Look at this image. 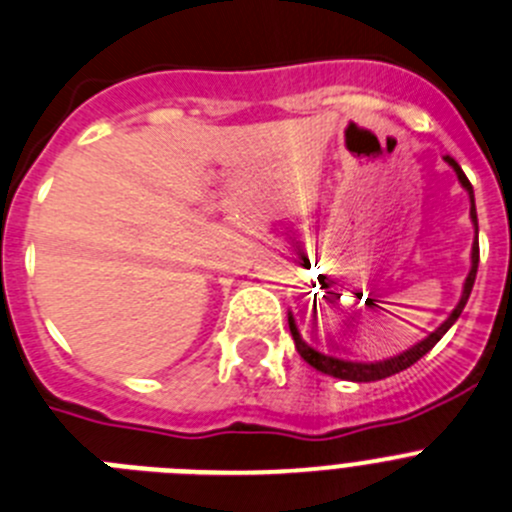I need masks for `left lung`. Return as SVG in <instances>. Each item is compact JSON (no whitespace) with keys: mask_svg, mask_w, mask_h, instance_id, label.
<instances>
[{"mask_svg":"<svg viewBox=\"0 0 512 512\" xmlns=\"http://www.w3.org/2000/svg\"><path fill=\"white\" fill-rule=\"evenodd\" d=\"M446 161H449V166H454L456 176H459L461 187L467 189L469 192V200H472V223H474V230L479 233V225H477V207H474V189H472V182L467 179V174L461 171V166L456 164L454 158L446 156ZM477 266H479V241L474 238V246H472V271H469L467 282H464V295H461L459 305L454 307V312H451L449 318H446V323L441 325V328H436L431 333V336L425 338V341H420L418 346L408 348L405 354L395 356V359H387V361H377V364H356V361H343V359H333V356H325V354H318L315 348L307 346L305 341H302L300 330H297L295 320H292V315H289V333H292V338H295V348L297 354L302 356V359L307 361V364L312 366V369H318V372L323 374H330V377H338V379H348V382H377V379H384V377H392V374H400L402 369H408V366H413L415 361L423 359L428 351H431L433 346H436L438 341L443 338V333L451 328V325L456 323V318L461 315V310H464V305H467L469 295H472V287H474V279H477Z\"/></svg>","mask_w":512,"mask_h":512,"instance_id":"8db88e82","label":"left lung"}]
</instances>
